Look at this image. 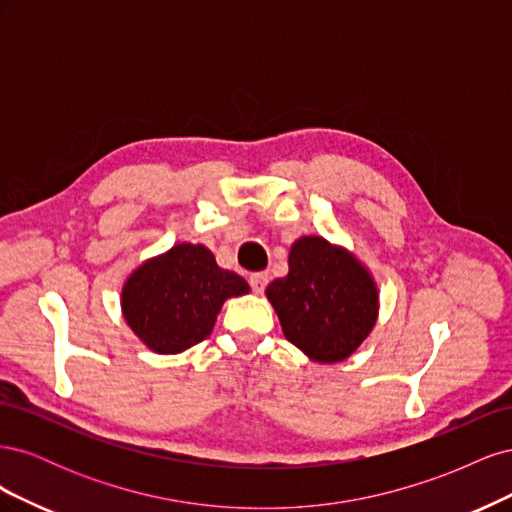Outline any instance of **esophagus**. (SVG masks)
Wrapping results in <instances>:
<instances>
[{"mask_svg": "<svg viewBox=\"0 0 512 512\" xmlns=\"http://www.w3.org/2000/svg\"><path fill=\"white\" fill-rule=\"evenodd\" d=\"M269 284V273L267 271H258L250 275V286L254 292H262Z\"/></svg>", "mask_w": 512, "mask_h": 512, "instance_id": "34e87169", "label": "esophagus"}]
</instances>
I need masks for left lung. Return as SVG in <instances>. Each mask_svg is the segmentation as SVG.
Returning a JSON list of instances; mask_svg holds the SVG:
<instances>
[{"mask_svg":"<svg viewBox=\"0 0 512 512\" xmlns=\"http://www.w3.org/2000/svg\"><path fill=\"white\" fill-rule=\"evenodd\" d=\"M288 267L267 288L286 339L314 361H344L376 322L378 292L369 273L320 237L294 243Z\"/></svg>","mask_w":512,"mask_h":512,"instance_id":"8db88e82","label":"left lung"}]
</instances>
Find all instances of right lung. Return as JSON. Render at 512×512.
Here are the masks:
<instances>
[{
	"mask_svg": "<svg viewBox=\"0 0 512 512\" xmlns=\"http://www.w3.org/2000/svg\"><path fill=\"white\" fill-rule=\"evenodd\" d=\"M247 290L243 277L220 269L205 245L179 243L130 275L121 307L151 350L175 354L207 339L222 303Z\"/></svg>",
	"mask_w": 512,
	"mask_h": 512,
	"instance_id": "right-lung-1",
	"label": "right lung"
}]
</instances>
